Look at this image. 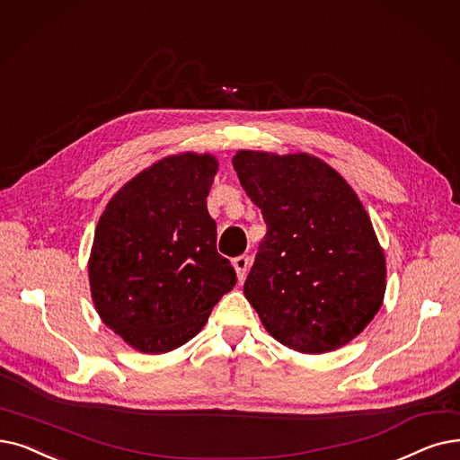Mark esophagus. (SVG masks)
<instances>
[{"mask_svg": "<svg viewBox=\"0 0 460 460\" xmlns=\"http://www.w3.org/2000/svg\"><path fill=\"white\" fill-rule=\"evenodd\" d=\"M233 267H234V270H236V276H238V279H243L246 278V274H248V269H250V257L248 255H238V257H234L233 259Z\"/></svg>", "mask_w": 460, "mask_h": 460, "instance_id": "34e87169", "label": "esophagus"}]
</instances>
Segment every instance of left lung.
Masks as SVG:
<instances>
[{
    "instance_id": "obj_1",
    "label": "left lung",
    "mask_w": 460,
    "mask_h": 460,
    "mask_svg": "<svg viewBox=\"0 0 460 460\" xmlns=\"http://www.w3.org/2000/svg\"><path fill=\"white\" fill-rule=\"evenodd\" d=\"M233 167L267 224L244 282L265 329L303 353L346 346L385 293V257L361 201L308 154L241 150Z\"/></svg>"
}]
</instances>
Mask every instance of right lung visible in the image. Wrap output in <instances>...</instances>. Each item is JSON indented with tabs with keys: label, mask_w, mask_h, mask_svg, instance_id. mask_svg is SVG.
Wrapping results in <instances>:
<instances>
[{
	"label": "right lung",
	"mask_w": 460,
	"mask_h": 460,
	"mask_svg": "<svg viewBox=\"0 0 460 460\" xmlns=\"http://www.w3.org/2000/svg\"><path fill=\"white\" fill-rule=\"evenodd\" d=\"M216 171L208 154L165 157L99 217L88 265L93 305L138 351L165 353L191 341L236 284L207 210Z\"/></svg>",
	"instance_id": "add662e5"
}]
</instances>
